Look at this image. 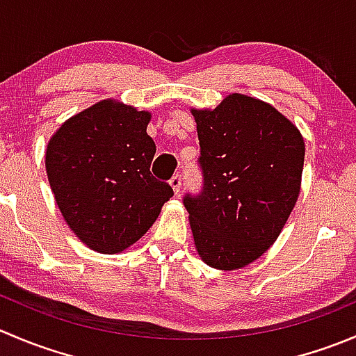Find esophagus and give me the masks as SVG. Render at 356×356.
<instances>
[{"mask_svg": "<svg viewBox=\"0 0 356 356\" xmlns=\"http://www.w3.org/2000/svg\"><path fill=\"white\" fill-rule=\"evenodd\" d=\"M170 186H172V189H174L175 195H177V193L181 191V186H182V177H181V174H175L174 177L170 179Z\"/></svg>", "mask_w": 356, "mask_h": 356, "instance_id": "34e87169", "label": "esophagus"}]
</instances>
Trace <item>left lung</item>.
<instances>
[{"label": "left lung", "mask_w": 356, "mask_h": 356, "mask_svg": "<svg viewBox=\"0 0 356 356\" xmlns=\"http://www.w3.org/2000/svg\"><path fill=\"white\" fill-rule=\"evenodd\" d=\"M193 115L203 186L182 203L201 258L234 270L260 258L284 227L300 195L305 143L284 115L250 96Z\"/></svg>", "instance_id": "8db88e82"}]
</instances>
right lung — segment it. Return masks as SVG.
Listing matches in <instances>:
<instances>
[{"label": "right lung", "instance_id": "obj_1", "mask_svg": "<svg viewBox=\"0 0 356 356\" xmlns=\"http://www.w3.org/2000/svg\"><path fill=\"white\" fill-rule=\"evenodd\" d=\"M149 113L111 99L58 129L46 149V172L63 218L81 241L102 253L134 245L153 225L168 182L153 177Z\"/></svg>", "mask_w": 356, "mask_h": 356}]
</instances>
